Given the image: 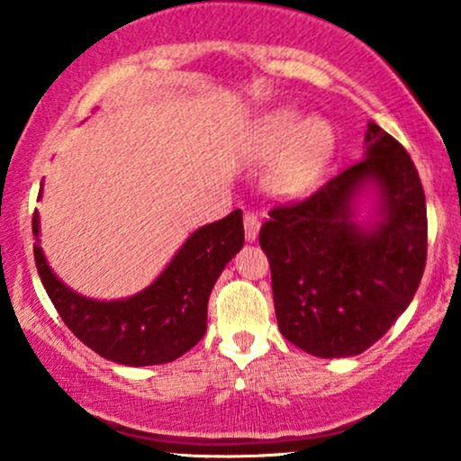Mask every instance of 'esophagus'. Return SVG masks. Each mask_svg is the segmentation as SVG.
<instances>
[{
	"mask_svg": "<svg viewBox=\"0 0 461 461\" xmlns=\"http://www.w3.org/2000/svg\"><path fill=\"white\" fill-rule=\"evenodd\" d=\"M258 231H260V219H258V214L247 212L245 214V236H247V240L256 242Z\"/></svg>",
	"mask_w": 461,
	"mask_h": 461,
	"instance_id": "1",
	"label": "esophagus"
}]
</instances>
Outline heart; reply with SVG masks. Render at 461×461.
Here are the masks:
<instances>
[{"mask_svg": "<svg viewBox=\"0 0 461 461\" xmlns=\"http://www.w3.org/2000/svg\"><path fill=\"white\" fill-rule=\"evenodd\" d=\"M331 128L319 116L303 119L294 110H275L258 123L251 151L258 160H268L267 184L275 197H299L319 179L331 151Z\"/></svg>", "mask_w": 461, "mask_h": 461, "instance_id": "b5f03b06", "label": "heart"}]
</instances>
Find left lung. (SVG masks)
I'll return each instance as SVG.
<instances>
[{"mask_svg":"<svg viewBox=\"0 0 461 461\" xmlns=\"http://www.w3.org/2000/svg\"><path fill=\"white\" fill-rule=\"evenodd\" d=\"M362 196L374 197L357 221ZM260 230L279 331L316 357L373 347L414 299L427 260V205L403 147L368 123L364 158Z\"/></svg>","mask_w":461,"mask_h":461,"instance_id":"obj_1","label":"left lung"}]
</instances>
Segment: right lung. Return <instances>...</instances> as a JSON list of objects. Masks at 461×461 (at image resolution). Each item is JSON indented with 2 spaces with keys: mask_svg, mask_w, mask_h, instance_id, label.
Listing matches in <instances>:
<instances>
[{
  "mask_svg": "<svg viewBox=\"0 0 461 461\" xmlns=\"http://www.w3.org/2000/svg\"><path fill=\"white\" fill-rule=\"evenodd\" d=\"M32 234L41 282L60 319L88 348L125 366L173 362L197 345L208 327V299L216 279L245 245L242 212L234 210L194 230L140 293L99 301L76 293L51 271L41 247L39 212L32 219Z\"/></svg>",
  "mask_w": 461,
  "mask_h": 461,
  "instance_id": "1",
  "label": "right lung"
}]
</instances>
